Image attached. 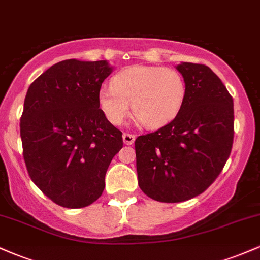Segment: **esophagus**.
Instances as JSON below:
<instances>
[{
	"mask_svg": "<svg viewBox=\"0 0 260 260\" xmlns=\"http://www.w3.org/2000/svg\"><path fill=\"white\" fill-rule=\"evenodd\" d=\"M122 138H123L124 144L131 145V144H133L134 140H136V136H134V134H131V133H123Z\"/></svg>",
	"mask_w": 260,
	"mask_h": 260,
	"instance_id": "34e87169",
	"label": "esophagus"
}]
</instances>
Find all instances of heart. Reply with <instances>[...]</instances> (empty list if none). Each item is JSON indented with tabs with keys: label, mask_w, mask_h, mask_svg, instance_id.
Returning <instances> with one entry per match:
<instances>
[{
	"label": "heart",
	"mask_w": 260,
	"mask_h": 260,
	"mask_svg": "<svg viewBox=\"0 0 260 260\" xmlns=\"http://www.w3.org/2000/svg\"><path fill=\"white\" fill-rule=\"evenodd\" d=\"M187 85L174 68L133 66L113 77L111 85L103 86L98 100L105 117L120 126L131 113L147 127L169 123L186 100Z\"/></svg>",
	"instance_id": "heart-1"
}]
</instances>
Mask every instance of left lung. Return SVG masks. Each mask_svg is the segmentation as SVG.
Instances as JSON below:
<instances>
[{"label":"left lung","instance_id":"left-lung-1","mask_svg":"<svg viewBox=\"0 0 260 260\" xmlns=\"http://www.w3.org/2000/svg\"><path fill=\"white\" fill-rule=\"evenodd\" d=\"M186 100L166 126L136 139L140 189L180 203L204 192L222 171L234 143V100L208 66L182 62Z\"/></svg>","mask_w":260,"mask_h":260}]
</instances>
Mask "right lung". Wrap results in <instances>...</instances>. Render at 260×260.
I'll use <instances>...</instances> for the list:
<instances>
[{
	"label": "right lung",
	"instance_id": "right-lung-1",
	"mask_svg": "<svg viewBox=\"0 0 260 260\" xmlns=\"http://www.w3.org/2000/svg\"><path fill=\"white\" fill-rule=\"evenodd\" d=\"M107 61L64 59L29 86L20 117L23 156L31 181L56 204L77 209L103 194L122 132L99 106Z\"/></svg>",
	"mask_w": 260,
	"mask_h": 260
}]
</instances>
